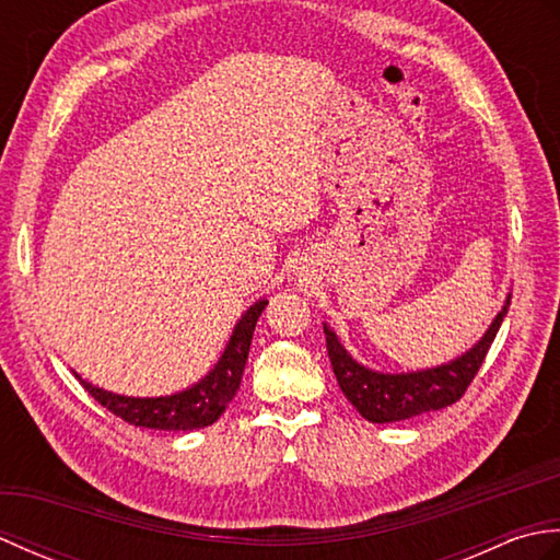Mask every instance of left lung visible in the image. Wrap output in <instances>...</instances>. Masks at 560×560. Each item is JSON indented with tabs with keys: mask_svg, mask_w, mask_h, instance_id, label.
Returning a JSON list of instances; mask_svg holds the SVG:
<instances>
[{
	"mask_svg": "<svg viewBox=\"0 0 560 560\" xmlns=\"http://www.w3.org/2000/svg\"><path fill=\"white\" fill-rule=\"evenodd\" d=\"M508 307L510 293L505 295L501 313L483 331V337L457 359L407 373H383L359 363L343 349L337 331L325 323L327 353L343 397L371 423H395L450 407L467 392L474 375H477L498 329H501L503 317L508 315Z\"/></svg>",
	"mask_w": 560,
	"mask_h": 560,
	"instance_id": "1",
	"label": "left lung"
}]
</instances>
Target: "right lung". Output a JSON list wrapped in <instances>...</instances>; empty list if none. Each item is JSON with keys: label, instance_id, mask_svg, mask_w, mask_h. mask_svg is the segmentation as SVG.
<instances>
[{"label": "right lung", "instance_id": "add662e5", "mask_svg": "<svg viewBox=\"0 0 560 560\" xmlns=\"http://www.w3.org/2000/svg\"><path fill=\"white\" fill-rule=\"evenodd\" d=\"M267 303V299H259L257 303L249 305L235 323L233 335L211 371L201 380H197L195 385H189L180 392H173V395H117V392L89 383V380H83L79 373L74 375L101 407L113 411L115 416H120L122 421L132 425L153 428V431H197V428H207L213 421H219V416L235 397L237 387H241L249 343H253V331Z\"/></svg>", "mask_w": 560, "mask_h": 560}]
</instances>
